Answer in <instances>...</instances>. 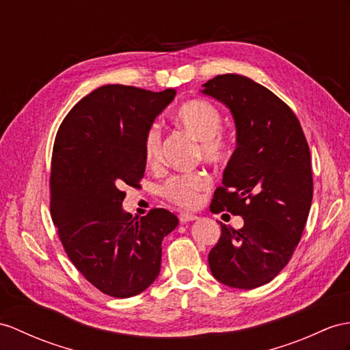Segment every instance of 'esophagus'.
I'll return each mask as SVG.
<instances>
[{
  "instance_id": "34e87169",
  "label": "esophagus",
  "mask_w": 350,
  "mask_h": 350,
  "mask_svg": "<svg viewBox=\"0 0 350 350\" xmlns=\"http://www.w3.org/2000/svg\"><path fill=\"white\" fill-rule=\"evenodd\" d=\"M180 221L181 223L184 224V223H190V221H194V219H198V215H194V214H185V212H183V214H180Z\"/></svg>"
}]
</instances>
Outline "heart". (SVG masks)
Instances as JSON below:
<instances>
[{
  "instance_id": "heart-1",
  "label": "heart",
  "mask_w": 350,
  "mask_h": 350,
  "mask_svg": "<svg viewBox=\"0 0 350 350\" xmlns=\"http://www.w3.org/2000/svg\"><path fill=\"white\" fill-rule=\"evenodd\" d=\"M175 120L200 141V154L212 165H223L230 156V146L221 133L223 116L209 100L190 99L176 109ZM146 163L156 165L161 156V133L157 126H150L142 139ZM208 178L199 172L174 175L161 185L160 193L166 200L181 208L199 203L200 191L208 189Z\"/></svg>"
}]
</instances>
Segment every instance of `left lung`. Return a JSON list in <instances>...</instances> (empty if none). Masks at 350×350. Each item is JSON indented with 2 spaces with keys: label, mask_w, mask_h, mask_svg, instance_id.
Wrapping results in <instances>:
<instances>
[{
  "label": "left lung",
  "mask_w": 350,
  "mask_h": 350,
  "mask_svg": "<svg viewBox=\"0 0 350 350\" xmlns=\"http://www.w3.org/2000/svg\"><path fill=\"white\" fill-rule=\"evenodd\" d=\"M203 88L232 111L237 133L211 211L243 218L239 230L221 223L209 269L221 284L252 289L279 275L301 239L313 198L310 150L293 109L267 88L237 74Z\"/></svg>",
  "instance_id": "8db88e82"
}]
</instances>
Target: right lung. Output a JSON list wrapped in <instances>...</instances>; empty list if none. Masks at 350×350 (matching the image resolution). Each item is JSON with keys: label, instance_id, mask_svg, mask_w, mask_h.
<instances>
[{"label": "right lung", "instance_id": "obj_1", "mask_svg": "<svg viewBox=\"0 0 350 350\" xmlns=\"http://www.w3.org/2000/svg\"><path fill=\"white\" fill-rule=\"evenodd\" d=\"M175 93L107 84L77 102L56 133L52 219L68 258L111 297H133L154 282L161 241L178 226L163 208L141 218L122 208L123 187H138L146 172L144 135Z\"/></svg>", "mask_w": 350, "mask_h": 350}]
</instances>
